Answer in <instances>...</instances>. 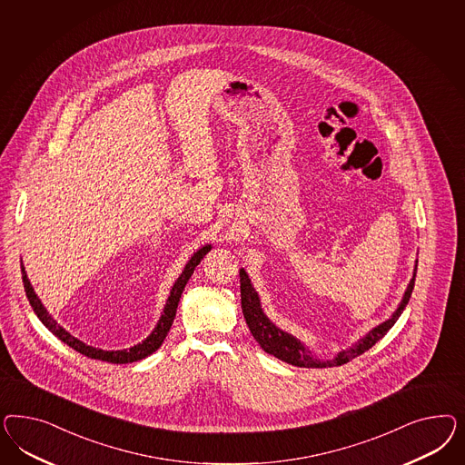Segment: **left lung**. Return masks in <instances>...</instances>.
Wrapping results in <instances>:
<instances>
[{
	"label": "left lung",
	"instance_id": "8db88e82",
	"mask_svg": "<svg viewBox=\"0 0 465 465\" xmlns=\"http://www.w3.org/2000/svg\"><path fill=\"white\" fill-rule=\"evenodd\" d=\"M416 269L414 268V274L412 280L409 282L408 290L402 296V302L399 303V307L392 313V317L381 325L373 327L365 338L360 339L356 344H352L351 348L342 350L338 352L336 358L332 360H317L312 356V352L298 341L293 338L292 334L284 332L282 329H278L276 325L269 321L268 317L264 315V312L261 309V300L257 292L253 290L252 282L249 280L247 272L243 269H240V298H242V312L245 317V322L249 325L251 332H252L253 339L261 344V348L264 351L276 356L278 360L286 361L290 365L300 366V368H331V366H341L348 361H351L352 358L363 354L368 351L371 346H375V342H379L392 325L397 322V319L401 317L402 310L406 309L408 305L411 293L414 290V282H416Z\"/></svg>",
	"mask_w": 465,
	"mask_h": 465
}]
</instances>
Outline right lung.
<instances>
[{
	"label": "right lung",
	"instance_id": "add662e5",
	"mask_svg": "<svg viewBox=\"0 0 465 465\" xmlns=\"http://www.w3.org/2000/svg\"><path fill=\"white\" fill-rule=\"evenodd\" d=\"M210 251H212V245H204V247H201V249H199L197 252H194V255L189 259V262H187L185 268H183V274L177 278V282L172 286L169 300H167V303H165L163 313H162L158 324H156L155 329H153V332H152L148 338L144 339L143 342H140V344H136V346H133V348H129V350H123V351H104V350H99V348L88 346V344L82 342L80 339L71 336L70 332L64 331L61 325L57 324L56 321L49 315V312L44 309L39 296L35 295L32 284L28 282L27 272H25L24 264H22V262H20V264H22V280H24V288H25L28 302H30L32 309L35 312V315L41 319V322H43L56 338L61 339L64 344H68L74 351L82 352V354L92 358V360H100V361H107V363L123 365V363H133V361L143 360V358L150 356L152 352H155L156 350L162 346V342H163V339L167 338L170 327H172V322H173V319H175L177 305H179V300H181V295H183L185 284L189 282V278L193 276V272H194L197 264L201 262V259H203L206 253L210 252Z\"/></svg>",
	"mask_w": 465,
	"mask_h": 465
}]
</instances>
